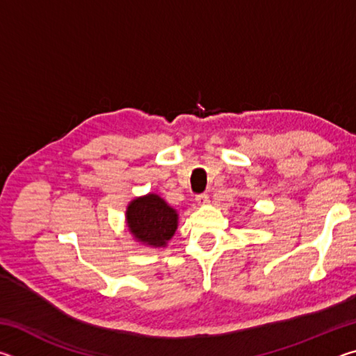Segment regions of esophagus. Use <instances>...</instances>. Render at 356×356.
Segmentation results:
<instances>
[{"instance_id": "1", "label": "esophagus", "mask_w": 356, "mask_h": 356, "mask_svg": "<svg viewBox=\"0 0 356 356\" xmlns=\"http://www.w3.org/2000/svg\"><path fill=\"white\" fill-rule=\"evenodd\" d=\"M196 202L197 204H207L209 202V195L207 193H201V195L196 196Z\"/></svg>"}]
</instances>
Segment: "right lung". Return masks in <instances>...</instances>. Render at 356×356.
Returning a JSON list of instances; mask_svg holds the SVG:
<instances>
[{"label": "right lung", "mask_w": 356, "mask_h": 356, "mask_svg": "<svg viewBox=\"0 0 356 356\" xmlns=\"http://www.w3.org/2000/svg\"><path fill=\"white\" fill-rule=\"evenodd\" d=\"M130 232L150 246H165L177 229V213L156 195L131 201L127 209Z\"/></svg>", "instance_id": "obj_1"}]
</instances>
